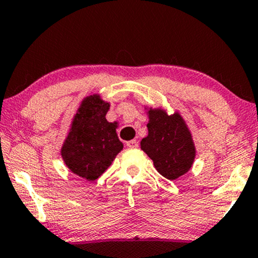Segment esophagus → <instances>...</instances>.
Wrapping results in <instances>:
<instances>
[{
	"label": "esophagus",
	"instance_id": "34e87169",
	"mask_svg": "<svg viewBox=\"0 0 258 258\" xmlns=\"http://www.w3.org/2000/svg\"><path fill=\"white\" fill-rule=\"evenodd\" d=\"M126 145H127V147H128V148H131V149H136V148H138L139 143H138L137 139H133V141L127 142Z\"/></svg>",
	"mask_w": 258,
	"mask_h": 258
}]
</instances>
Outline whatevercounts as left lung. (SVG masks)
Returning <instances> with one entry per match:
<instances>
[{
    "label": "left lung",
    "instance_id": "left-lung-1",
    "mask_svg": "<svg viewBox=\"0 0 258 258\" xmlns=\"http://www.w3.org/2000/svg\"><path fill=\"white\" fill-rule=\"evenodd\" d=\"M148 115L149 133L142 139V150L161 175L178 179L190 170L196 156L190 130L178 111L168 115L166 110L150 108Z\"/></svg>",
    "mask_w": 258,
    "mask_h": 258
}]
</instances>
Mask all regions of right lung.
Here are the masks:
<instances>
[{
  "instance_id": "1",
  "label": "right lung",
  "mask_w": 258,
  "mask_h": 258,
  "mask_svg": "<svg viewBox=\"0 0 258 258\" xmlns=\"http://www.w3.org/2000/svg\"><path fill=\"white\" fill-rule=\"evenodd\" d=\"M109 107L99 95L84 98L61 148L62 160L71 172L89 181L103 174L123 148L116 122L105 119Z\"/></svg>"
}]
</instances>
